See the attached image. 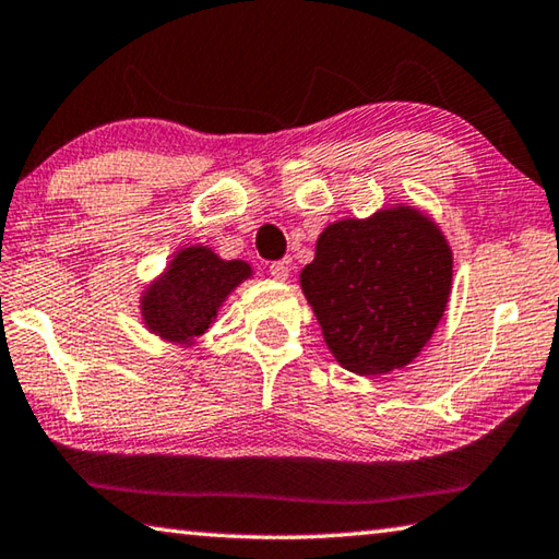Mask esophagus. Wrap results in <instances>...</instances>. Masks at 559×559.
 Instances as JSON below:
<instances>
[{"instance_id": "34e87169", "label": "esophagus", "mask_w": 559, "mask_h": 559, "mask_svg": "<svg viewBox=\"0 0 559 559\" xmlns=\"http://www.w3.org/2000/svg\"><path fill=\"white\" fill-rule=\"evenodd\" d=\"M269 271H271V276L276 278V281H286V278L290 276V261H288V259L273 261V263L269 265Z\"/></svg>"}]
</instances>
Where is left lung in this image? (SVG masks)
Returning <instances> with one entry per match:
<instances>
[{"instance_id":"left-lung-1","label":"left lung","mask_w":559,"mask_h":559,"mask_svg":"<svg viewBox=\"0 0 559 559\" xmlns=\"http://www.w3.org/2000/svg\"><path fill=\"white\" fill-rule=\"evenodd\" d=\"M300 288L333 358L356 376H385L418 358L445 316L453 251L428 214L395 203L328 224Z\"/></svg>"}]
</instances>
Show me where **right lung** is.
<instances>
[{
    "label": "right lung",
    "mask_w": 559,
    "mask_h": 559,
    "mask_svg": "<svg viewBox=\"0 0 559 559\" xmlns=\"http://www.w3.org/2000/svg\"><path fill=\"white\" fill-rule=\"evenodd\" d=\"M253 276L246 261H224L209 246H183L139 298L146 331L174 345H193L216 321L226 298Z\"/></svg>",
    "instance_id": "right-lung-1"
}]
</instances>
